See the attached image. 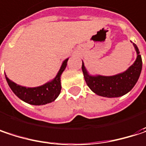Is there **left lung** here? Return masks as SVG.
Wrapping results in <instances>:
<instances>
[{"label":"left lung","mask_w":146,"mask_h":146,"mask_svg":"<svg viewBox=\"0 0 146 146\" xmlns=\"http://www.w3.org/2000/svg\"><path fill=\"white\" fill-rule=\"evenodd\" d=\"M137 52L135 62L125 72L113 76H91L87 72L84 64H82V70L87 85L96 94L107 97L116 98L125 95L129 92L137 83L142 69V59L137 46L133 43Z\"/></svg>","instance_id":"obj_1"}]
</instances>
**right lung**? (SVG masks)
<instances>
[{
  "label": "right lung",
  "mask_w": 146,
  "mask_h": 146,
  "mask_svg": "<svg viewBox=\"0 0 146 146\" xmlns=\"http://www.w3.org/2000/svg\"><path fill=\"white\" fill-rule=\"evenodd\" d=\"M68 58L63 61L60 70L51 82H48L42 86L36 88H26L15 84L11 81L7 76V84L13 93L24 102L33 104V105H42L51 103L56 100L61 92V74L67 67V62ZM6 75V74H5Z\"/></svg>",
  "instance_id": "add662e5"
}]
</instances>
